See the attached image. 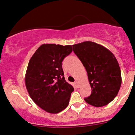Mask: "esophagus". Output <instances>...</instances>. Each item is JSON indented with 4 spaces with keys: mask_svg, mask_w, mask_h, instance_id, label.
Returning a JSON list of instances; mask_svg holds the SVG:
<instances>
[{
    "mask_svg": "<svg viewBox=\"0 0 135 135\" xmlns=\"http://www.w3.org/2000/svg\"><path fill=\"white\" fill-rule=\"evenodd\" d=\"M75 85H76L77 87H79V84L78 81L75 80Z\"/></svg>",
    "mask_w": 135,
    "mask_h": 135,
    "instance_id": "esophagus-1",
    "label": "esophagus"
}]
</instances>
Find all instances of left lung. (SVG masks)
Segmentation results:
<instances>
[{"label":"left lung","mask_w":135,"mask_h":135,"mask_svg":"<svg viewBox=\"0 0 135 135\" xmlns=\"http://www.w3.org/2000/svg\"><path fill=\"white\" fill-rule=\"evenodd\" d=\"M73 51L87 73L91 93L85 98L95 107L106 106L117 95L122 84L120 68L111 51L95 42L73 45Z\"/></svg>","instance_id":"8db88e82"}]
</instances>
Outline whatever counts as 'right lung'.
Listing matches in <instances>:
<instances>
[{"label":"right lung","instance_id":"add662e5","mask_svg":"<svg viewBox=\"0 0 135 135\" xmlns=\"http://www.w3.org/2000/svg\"><path fill=\"white\" fill-rule=\"evenodd\" d=\"M71 45L43 44L29 60L25 75L27 90L34 102L46 112L57 114L68 106L74 89L64 77L62 62Z\"/></svg>","mask_w":135,"mask_h":135}]
</instances>
